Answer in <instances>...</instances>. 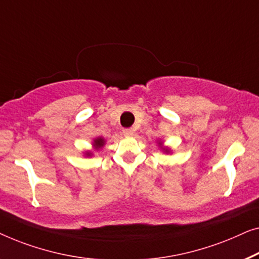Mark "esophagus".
Masks as SVG:
<instances>
[{"mask_svg":"<svg viewBox=\"0 0 259 259\" xmlns=\"http://www.w3.org/2000/svg\"><path fill=\"white\" fill-rule=\"evenodd\" d=\"M123 134H124V136H133L134 130L133 129H124L123 130Z\"/></svg>","mask_w":259,"mask_h":259,"instance_id":"obj_1","label":"esophagus"}]
</instances>
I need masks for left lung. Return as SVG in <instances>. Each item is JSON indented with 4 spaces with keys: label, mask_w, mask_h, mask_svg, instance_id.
Instances as JSON below:
<instances>
[{
    "label": "left lung",
    "mask_w": 259,
    "mask_h": 259,
    "mask_svg": "<svg viewBox=\"0 0 259 259\" xmlns=\"http://www.w3.org/2000/svg\"><path fill=\"white\" fill-rule=\"evenodd\" d=\"M159 145H161V142H159V143H158ZM162 150L163 151H164V152H166V154H169V152H170V149H167V148H162Z\"/></svg>",
    "instance_id": "1"
}]
</instances>
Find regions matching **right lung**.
<instances>
[{"label":"right lung","mask_w":259,"mask_h":259,"mask_svg":"<svg viewBox=\"0 0 259 259\" xmlns=\"http://www.w3.org/2000/svg\"><path fill=\"white\" fill-rule=\"evenodd\" d=\"M104 144H105V141H104L103 137L95 138L94 142H93L94 148L96 149V150H98V149H101L102 147H104ZM85 156H87V157H90V156H93V152L92 151H85Z\"/></svg>","instance_id":"1"}]
</instances>
